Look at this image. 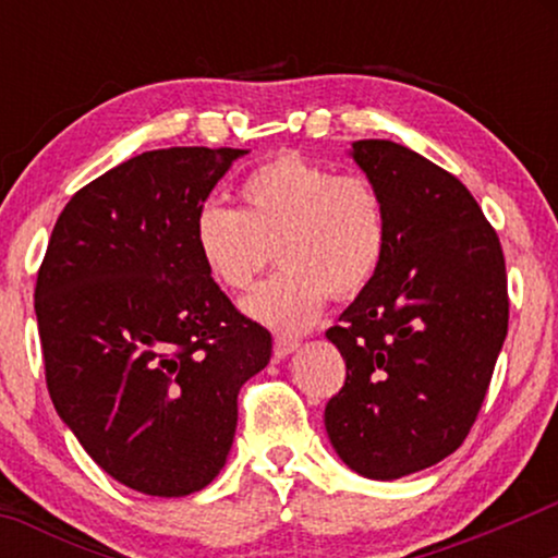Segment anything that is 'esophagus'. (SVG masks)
<instances>
[{
  "mask_svg": "<svg viewBox=\"0 0 558 558\" xmlns=\"http://www.w3.org/2000/svg\"><path fill=\"white\" fill-rule=\"evenodd\" d=\"M296 348H300V342H296V340H287V338L274 340V355H277V357H287L289 353H294Z\"/></svg>",
  "mask_w": 558,
  "mask_h": 558,
  "instance_id": "esophagus-1",
  "label": "esophagus"
}]
</instances>
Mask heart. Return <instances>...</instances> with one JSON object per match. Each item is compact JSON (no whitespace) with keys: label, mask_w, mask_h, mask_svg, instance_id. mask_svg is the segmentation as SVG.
<instances>
[{"label":"heart","mask_w":558,"mask_h":558,"mask_svg":"<svg viewBox=\"0 0 558 558\" xmlns=\"http://www.w3.org/2000/svg\"><path fill=\"white\" fill-rule=\"evenodd\" d=\"M241 210L205 203L193 241L208 277L243 292L274 258L284 269L262 281L243 310L279 332H302L327 296L350 300L371 287L386 262V197L361 172L284 151L258 165L239 187Z\"/></svg>","instance_id":"b5f03b06"}]
</instances>
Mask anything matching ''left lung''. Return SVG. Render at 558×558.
Returning <instances> with one entry per match:
<instances>
[{
	"label": "left lung",
	"instance_id": "1",
	"mask_svg": "<svg viewBox=\"0 0 558 558\" xmlns=\"http://www.w3.org/2000/svg\"><path fill=\"white\" fill-rule=\"evenodd\" d=\"M388 208L378 277L327 330L345 384L325 429L357 475L432 468L468 437L508 335L500 239L454 174L388 140L353 142Z\"/></svg>",
	"mask_w": 558,
	"mask_h": 558
}]
</instances>
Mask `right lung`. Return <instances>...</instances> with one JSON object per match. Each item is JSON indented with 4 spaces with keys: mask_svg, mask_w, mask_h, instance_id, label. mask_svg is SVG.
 <instances>
[{
    "mask_svg": "<svg viewBox=\"0 0 558 558\" xmlns=\"http://www.w3.org/2000/svg\"><path fill=\"white\" fill-rule=\"evenodd\" d=\"M246 149L170 147L81 187L37 271L45 384L83 449L159 498L223 470L239 391L271 357L195 251L193 218Z\"/></svg>",
    "mask_w": 558,
    "mask_h": 558,
    "instance_id": "1",
    "label": "right lung"
}]
</instances>
